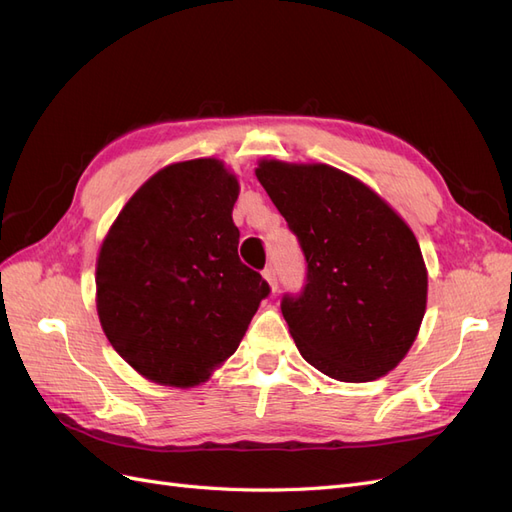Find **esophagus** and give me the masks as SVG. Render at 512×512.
<instances>
[{"instance_id":"1","label":"esophagus","mask_w":512,"mask_h":512,"mask_svg":"<svg viewBox=\"0 0 512 512\" xmlns=\"http://www.w3.org/2000/svg\"><path fill=\"white\" fill-rule=\"evenodd\" d=\"M262 277H265L267 284L271 286V292H277V275H275V269H273V267H267L265 271H262Z\"/></svg>"}]
</instances>
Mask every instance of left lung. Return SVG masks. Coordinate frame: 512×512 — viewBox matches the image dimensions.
Returning <instances> with one entry per match:
<instances>
[{
    "instance_id": "8db88e82",
    "label": "left lung",
    "mask_w": 512,
    "mask_h": 512,
    "mask_svg": "<svg viewBox=\"0 0 512 512\" xmlns=\"http://www.w3.org/2000/svg\"><path fill=\"white\" fill-rule=\"evenodd\" d=\"M256 177L307 262L282 314L324 376L371 382L408 354L427 307V269L410 226L363 181L329 164L260 160Z\"/></svg>"
}]
</instances>
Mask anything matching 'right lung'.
Returning <instances> with one entry per match:
<instances>
[{
    "label": "right lung",
    "mask_w": 512,
    "mask_h": 512,
    "mask_svg": "<svg viewBox=\"0 0 512 512\" xmlns=\"http://www.w3.org/2000/svg\"><path fill=\"white\" fill-rule=\"evenodd\" d=\"M239 181L215 158L168 164L134 192L96 262L108 342L143 378L190 389L235 354L262 275L239 260Z\"/></svg>",
    "instance_id": "1"
}]
</instances>
